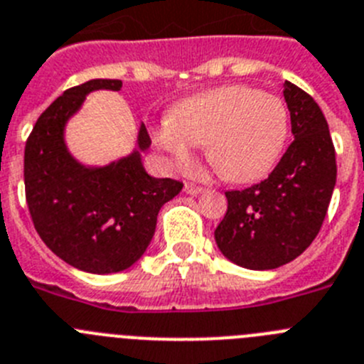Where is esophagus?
<instances>
[{"label":"esophagus","instance_id":"obj_1","mask_svg":"<svg viewBox=\"0 0 364 364\" xmlns=\"http://www.w3.org/2000/svg\"><path fill=\"white\" fill-rule=\"evenodd\" d=\"M185 192L190 196H198V194H203V192H205V188H201V186H198V185H192V183H186Z\"/></svg>","mask_w":364,"mask_h":364}]
</instances>
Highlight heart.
I'll return each instance as SVG.
<instances>
[{
	"label": "heart",
	"mask_w": 364,
	"mask_h": 364,
	"mask_svg": "<svg viewBox=\"0 0 364 364\" xmlns=\"http://www.w3.org/2000/svg\"><path fill=\"white\" fill-rule=\"evenodd\" d=\"M287 105L250 87H221L181 101L154 130V141L181 168L192 163L194 145H205L212 168L230 183L267 176L288 137Z\"/></svg>",
	"instance_id": "heart-1"
}]
</instances>
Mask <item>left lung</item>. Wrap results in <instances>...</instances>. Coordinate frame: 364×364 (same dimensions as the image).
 Wrapping results in <instances>:
<instances>
[{
    "mask_svg": "<svg viewBox=\"0 0 364 364\" xmlns=\"http://www.w3.org/2000/svg\"><path fill=\"white\" fill-rule=\"evenodd\" d=\"M294 141L264 181L227 192V214L214 232L221 254L248 270H274L312 245L336 186V150L312 96L284 81Z\"/></svg>",
    "mask_w": 364,
    "mask_h": 364,
    "instance_id": "1",
    "label": "left lung"
}]
</instances>
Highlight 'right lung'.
<instances>
[{"label": "right lung", "instance_id": "right-lung-1", "mask_svg": "<svg viewBox=\"0 0 364 364\" xmlns=\"http://www.w3.org/2000/svg\"><path fill=\"white\" fill-rule=\"evenodd\" d=\"M119 80H90L65 90L36 121L25 146V194L43 243L60 259L88 274H116L149 248L161 206L183 183L146 174L141 152L150 146L139 127L137 149L103 166L77 161L65 129L94 90H121Z\"/></svg>", "mask_w": 364, "mask_h": 364}]
</instances>
